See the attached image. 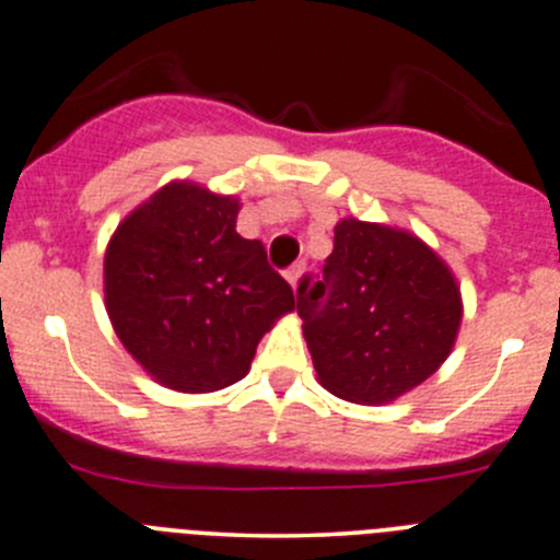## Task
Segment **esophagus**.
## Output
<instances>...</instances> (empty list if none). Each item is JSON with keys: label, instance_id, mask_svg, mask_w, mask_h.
<instances>
[{"label": "esophagus", "instance_id": "34e87169", "mask_svg": "<svg viewBox=\"0 0 560 560\" xmlns=\"http://www.w3.org/2000/svg\"><path fill=\"white\" fill-rule=\"evenodd\" d=\"M302 272H304V264H293V267L285 272V278L293 288H296V282H299V278H302Z\"/></svg>", "mask_w": 560, "mask_h": 560}]
</instances>
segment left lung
<instances>
[{"label":"left lung","mask_w":560,"mask_h":560,"mask_svg":"<svg viewBox=\"0 0 560 560\" xmlns=\"http://www.w3.org/2000/svg\"><path fill=\"white\" fill-rule=\"evenodd\" d=\"M296 313L324 389L389 402L441 368L463 318L460 288L424 242L342 220L324 278H302Z\"/></svg>","instance_id":"1"}]
</instances>
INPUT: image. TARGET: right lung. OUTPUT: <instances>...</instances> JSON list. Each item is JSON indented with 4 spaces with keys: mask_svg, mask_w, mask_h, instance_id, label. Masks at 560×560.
I'll list each match as a JSON object with an SVG mask.
<instances>
[{
    "mask_svg": "<svg viewBox=\"0 0 560 560\" xmlns=\"http://www.w3.org/2000/svg\"><path fill=\"white\" fill-rule=\"evenodd\" d=\"M236 198L179 182L141 203L105 253L110 324L171 389L245 378L264 331L296 304L261 242L236 234Z\"/></svg>",
    "mask_w": 560,
    "mask_h": 560,
    "instance_id": "add662e5",
    "label": "right lung"
}]
</instances>
